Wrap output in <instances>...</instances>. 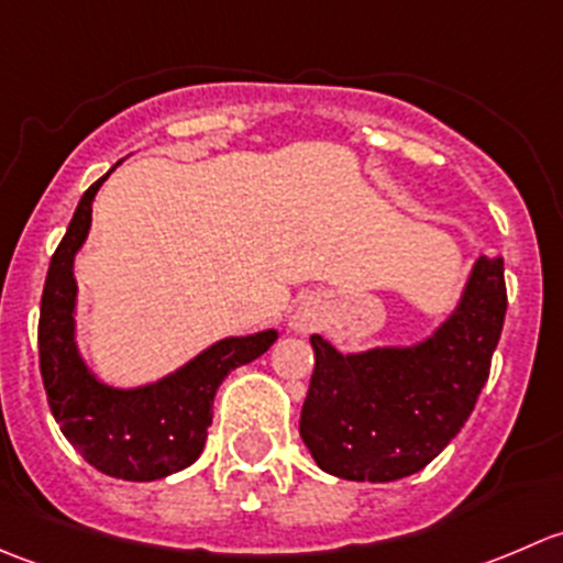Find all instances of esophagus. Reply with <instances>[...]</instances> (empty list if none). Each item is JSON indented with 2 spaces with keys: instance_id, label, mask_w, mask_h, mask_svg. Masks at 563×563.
Segmentation results:
<instances>
[{
  "instance_id": "1",
  "label": "esophagus",
  "mask_w": 563,
  "mask_h": 563,
  "mask_svg": "<svg viewBox=\"0 0 563 563\" xmlns=\"http://www.w3.org/2000/svg\"><path fill=\"white\" fill-rule=\"evenodd\" d=\"M318 323V308L313 305H305V308H299L297 313L291 316V327L299 329V332H310V329H316Z\"/></svg>"
}]
</instances>
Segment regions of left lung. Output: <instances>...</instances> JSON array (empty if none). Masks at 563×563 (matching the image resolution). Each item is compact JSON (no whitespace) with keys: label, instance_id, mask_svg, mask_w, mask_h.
Wrapping results in <instances>:
<instances>
[{"label":"left lung","instance_id":"obj_1","mask_svg":"<svg viewBox=\"0 0 563 563\" xmlns=\"http://www.w3.org/2000/svg\"><path fill=\"white\" fill-rule=\"evenodd\" d=\"M504 316V258L479 255L457 308L422 343L340 354L313 334L299 435L318 468L351 482H395L439 457L490 376Z\"/></svg>","mask_w":563,"mask_h":563}]
</instances>
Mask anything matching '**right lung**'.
I'll list each match as a JSON object with an SVG mask.
<instances>
[{
  "mask_svg": "<svg viewBox=\"0 0 563 563\" xmlns=\"http://www.w3.org/2000/svg\"><path fill=\"white\" fill-rule=\"evenodd\" d=\"M108 174L84 192L51 258L40 299V376L51 413L78 455L117 479L155 482L196 463L212 424L214 391L234 367L258 360L277 332L264 329L247 338L218 340L179 371L144 387L119 389L100 382L76 345L73 261L87 242L92 201Z\"/></svg>",
  "mask_w": 563,
  "mask_h": 563,
  "instance_id": "right-lung-1",
  "label": "right lung"
}]
</instances>
